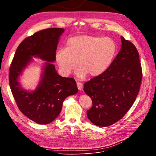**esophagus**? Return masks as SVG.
I'll list each match as a JSON object with an SVG mask.
<instances>
[{"label":"esophagus","mask_w":156,"mask_h":156,"mask_svg":"<svg viewBox=\"0 0 156 156\" xmlns=\"http://www.w3.org/2000/svg\"><path fill=\"white\" fill-rule=\"evenodd\" d=\"M76 85H77V87H78V90H81L83 89V83H82L78 82Z\"/></svg>","instance_id":"esophagus-1"}]
</instances>
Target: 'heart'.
Returning <instances> with one entry per match:
<instances>
[{"instance_id": "obj_1", "label": "heart", "mask_w": 156, "mask_h": 156, "mask_svg": "<svg viewBox=\"0 0 156 156\" xmlns=\"http://www.w3.org/2000/svg\"><path fill=\"white\" fill-rule=\"evenodd\" d=\"M116 44L109 37L78 35L69 38L66 48L55 53V61L61 71L69 75L78 65L79 78L99 76L111 65L116 52Z\"/></svg>"}]
</instances>
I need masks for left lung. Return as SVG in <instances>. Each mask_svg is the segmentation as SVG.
Listing matches in <instances>:
<instances>
[{
	"label": "left lung",
	"mask_w": 156,
	"mask_h": 156,
	"mask_svg": "<svg viewBox=\"0 0 156 156\" xmlns=\"http://www.w3.org/2000/svg\"><path fill=\"white\" fill-rule=\"evenodd\" d=\"M121 48L109 68L84 85L92 99L87 117L96 126H111L120 120L135 101L142 78L135 46L121 36Z\"/></svg>",
	"instance_id": "1"
}]
</instances>
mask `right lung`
<instances>
[{
	"mask_svg": "<svg viewBox=\"0 0 156 156\" xmlns=\"http://www.w3.org/2000/svg\"><path fill=\"white\" fill-rule=\"evenodd\" d=\"M64 31L63 28H47L26 38L16 49L9 68V85L19 109L40 125L53 121L59 115L66 98L78 91L74 78L59 75L51 63L55 61L57 44ZM32 56L47 62L36 89L27 91L18 80L22 71L32 60Z\"/></svg>",
	"mask_w": 156,
	"mask_h": 156,
	"instance_id": "right-lung-1",
	"label": "right lung"
}]
</instances>
